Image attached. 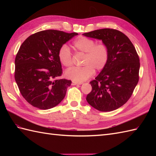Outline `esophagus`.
<instances>
[{"label": "esophagus", "mask_w": 156, "mask_h": 156, "mask_svg": "<svg viewBox=\"0 0 156 156\" xmlns=\"http://www.w3.org/2000/svg\"><path fill=\"white\" fill-rule=\"evenodd\" d=\"M83 82H76V81H72V85H76V84H82Z\"/></svg>", "instance_id": "obj_1"}]
</instances>
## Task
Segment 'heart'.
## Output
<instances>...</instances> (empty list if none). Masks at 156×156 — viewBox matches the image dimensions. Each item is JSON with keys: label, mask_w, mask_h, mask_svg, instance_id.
Listing matches in <instances>:
<instances>
[{"label": "heart", "mask_w": 156, "mask_h": 156, "mask_svg": "<svg viewBox=\"0 0 156 156\" xmlns=\"http://www.w3.org/2000/svg\"><path fill=\"white\" fill-rule=\"evenodd\" d=\"M74 45L76 50L85 54L83 67H73L66 72V77L73 81L82 82L87 80L94 74V69L100 71L107 65L109 51L107 45L102 43L96 44L93 39L87 37H79ZM58 58L62 64L66 67L72 66V55L70 49L66 44L59 49Z\"/></svg>", "instance_id": "b5f03b06"}]
</instances>
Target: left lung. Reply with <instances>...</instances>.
<instances>
[{"label": "left lung", "instance_id": "obj_1", "mask_svg": "<svg viewBox=\"0 0 156 156\" xmlns=\"http://www.w3.org/2000/svg\"><path fill=\"white\" fill-rule=\"evenodd\" d=\"M102 40L107 46L109 58L107 65L95 80L87 101L102 112L116 110L125 104L139 81L140 63L134 45L122 32L102 29L82 34Z\"/></svg>", "mask_w": 156, "mask_h": 156}]
</instances>
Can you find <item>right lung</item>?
I'll return each mask as SVG.
<instances>
[{"label":"right lung","mask_w":156,"mask_h":156,"mask_svg":"<svg viewBox=\"0 0 156 156\" xmlns=\"http://www.w3.org/2000/svg\"><path fill=\"white\" fill-rule=\"evenodd\" d=\"M77 35L41 31L29 36L20 47L15 60V79L23 98L34 107L51 108L64 98L72 81L57 79L62 74L58 51Z\"/></svg>","instance_id":"obj_1"}]
</instances>
